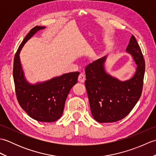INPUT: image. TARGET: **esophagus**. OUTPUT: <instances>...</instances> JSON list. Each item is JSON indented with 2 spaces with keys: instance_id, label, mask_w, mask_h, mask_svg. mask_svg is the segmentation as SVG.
Listing matches in <instances>:
<instances>
[{
  "instance_id": "esophagus-1",
  "label": "esophagus",
  "mask_w": 156,
  "mask_h": 156,
  "mask_svg": "<svg viewBox=\"0 0 156 156\" xmlns=\"http://www.w3.org/2000/svg\"><path fill=\"white\" fill-rule=\"evenodd\" d=\"M85 79L86 77L83 74H80L78 76V82H81V83H84V81H85Z\"/></svg>"
}]
</instances>
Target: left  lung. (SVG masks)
Masks as SVG:
<instances>
[{
	"label": "left lung",
	"instance_id": "1",
	"mask_svg": "<svg viewBox=\"0 0 156 156\" xmlns=\"http://www.w3.org/2000/svg\"><path fill=\"white\" fill-rule=\"evenodd\" d=\"M126 52L132 56L137 67L131 78L121 80L107 72V56L98 59L85 68V86L94 120L112 122L125 117L140 99L145 73V60L140 45L132 35Z\"/></svg>",
	"mask_w": 156,
	"mask_h": 156
}]
</instances>
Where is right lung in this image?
<instances>
[{
    "instance_id": "add662e5",
    "label": "right lung",
    "mask_w": 156,
    "mask_h": 156,
    "mask_svg": "<svg viewBox=\"0 0 156 156\" xmlns=\"http://www.w3.org/2000/svg\"><path fill=\"white\" fill-rule=\"evenodd\" d=\"M45 26H35L23 39L15 55L13 64L16 98L21 108L32 119L41 122H54L60 118L70 89L78 80L80 72H69L48 80L31 84L23 71L20 53L23 46Z\"/></svg>"
}]
</instances>
